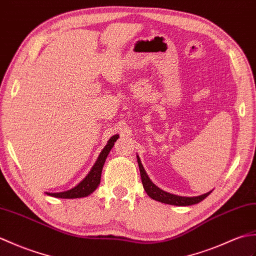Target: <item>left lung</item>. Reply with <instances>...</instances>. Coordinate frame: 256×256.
<instances>
[{
    "label": "left lung",
    "instance_id": "obj_1",
    "mask_svg": "<svg viewBox=\"0 0 256 256\" xmlns=\"http://www.w3.org/2000/svg\"><path fill=\"white\" fill-rule=\"evenodd\" d=\"M138 164H139L141 180H142L144 188L146 194L149 195L152 200H158L160 202H164V204H168V205H174V206H190V205H195V204L200 202L210 194L209 192L204 195L195 196V197H183V196L170 194V192L160 190L158 186L153 184L151 180L149 178V176H148V174L146 173L144 166H141L139 162Z\"/></svg>",
    "mask_w": 256,
    "mask_h": 256
}]
</instances>
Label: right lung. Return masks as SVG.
<instances>
[{"mask_svg":"<svg viewBox=\"0 0 256 256\" xmlns=\"http://www.w3.org/2000/svg\"><path fill=\"white\" fill-rule=\"evenodd\" d=\"M116 139H118V138L117 137L112 138L108 142H107L103 151L100 152L98 161H96L92 170H90V173L86 175V178H85L81 182V183H78L76 187H73V188H71L69 190L61 192H54V194H51V196L56 197V198H68V200H71V198L86 197V196L92 194V192L96 188H98L100 183L102 170H103L106 158H107V156H108V153L112 150V148L114 146V142H115Z\"/></svg>","mask_w":256,"mask_h":256,"instance_id":"1","label":"right lung"}]
</instances>
